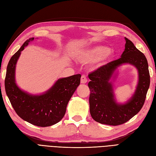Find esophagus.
I'll return each mask as SVG.
<instances>
[{"label":"esophagus","instance_id":"esophagus-1","mask_svg":"<svg viewBox=\"0 0 156 156\" xmlns=\"http://www.w3.org/2000/svg\"><path fill=\"white\" fill-rule=\"evenodd\" d=\"M87 82V78L86 77L85 75H83L81 78V83L82 84H85Z\"/></svg>","mask_w":156,"mask_h":156}]
</instances>
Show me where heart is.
Instances as JSON below:
<instances>
[{
	"label": "heart",
	"mask_w": 156,
	"mask_h": 156,
	"mask_svg": "<svg viewBox=\"0 0 156 156\" xmlns=\"http://www.w3.org/2000/svg\"><path fill=\"white\" fill-rule=\"evenodd\" d=\"M112 52L105 46H96L79 52L77 55V60L81 63H88L99 59L109 58Z\"/></svg>",
	"instance_id": "1"
}]
</instances>
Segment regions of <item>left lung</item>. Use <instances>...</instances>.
I'll list each match as a JSON object with an SVG mask.
<instances>
[{"mask_svg": "<svg viewBox=\"0 0 156 156\" xmlns=\"http://www.w3.org/2000/svg\"><path fill=\"white\" fill-rule=\"evenodd\" d=\"M125 49L121 57L89 73L90 112L92 119L102 124L118 126L129 120L142 108L150 87L148 61L133 42L125 37ZM123 63H130L138 69L139 82L132 97L124 105L116 103L110 81L115 70Z\"/></svg>", "mask_w": 156, "mask_h": 156, "instance_id": "8db88e82", "label": "left lung"}]
</instances>
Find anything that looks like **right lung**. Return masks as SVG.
Listing matches in <instances>:
<instances>
[{
    "instance_id": "obj_1",
    "label": "right lung",
    "mask_w": 156,
    "mask_h": 156,
    "mask_svg": "<svg viewBox=\"0 0 156 156\" xmlns=\"http://www.w3.org/2000/svg\"><path fill=\"white\" fill-rule=\"evenodd\" d=\"M34 37L27 40L9 61L5 81L6 93L17 115L34 126L48 127L64 117L68 103L81 81V74L58 79L54 85L40 95L21 90L16 83V66L21 52Z\"/></svg>"
}]
</instances>
